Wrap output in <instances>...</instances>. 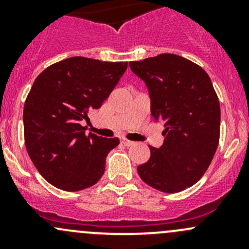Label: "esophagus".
I'll return each instance as SVG.
<instances>
[{"label": "esophagus", "mask_w": 249, "mask_h": 249, "mask_svg": "<svg viewBox=\"0 0 249 249\" xmlns=\"http://www.w3.org/2000/svg\"><path fill=\"white\" fill-rule=\"evenodd\" d=\"M122 143L124 145H126V147H130V145L134 144V142H132V141H129V140H126V139H123L122 140Z\"/></svg>", "instance_id": "34e87169"}]
</instances>
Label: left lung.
Masks as SVG:
<instances>
[{"instance_id": "obj_1", "label": "left lung", "mask_w": 249, "mask_h": 249, "mask_svg": "<svg viewBox=\"0 0 249 249\" xmlns=\"http://www.w3.org/2000/svg\"><path fill=\"white\" fill-rule=\"evenodd\" d=\"M129 65L147 85L153 118L165 126L162 145L149 147V160L137 172L154 189L182 192L202 177L219 143L220 107L212 82L199 65L179 55Z\"/></svg>"}]
</instances>
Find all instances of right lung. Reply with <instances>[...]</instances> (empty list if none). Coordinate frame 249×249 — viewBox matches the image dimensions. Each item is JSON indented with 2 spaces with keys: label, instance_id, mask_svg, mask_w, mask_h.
Returning a JSON list of instances; mask_svg holds the SVG:
<instances>
[{
  "label": "right lung",
  "instance_id": "obj_1",
  "mask_svg": "<svg viewBox=\"0 0 249 249\" xmlns=\"http://www.w3.org/2000/svg\"><path fill=\"white\" fill-rule=\"evenodd\" d=\"M126 69L127 62L73 56L50 65L36 78L24 106L25 145L52 185L78 192L102 177L107 154L119 139L85 135L80 123L102 106Z\"/></svg>",
  "mask_w": 249,
  "mask_h": 249
}]
</instances>
